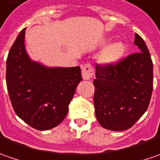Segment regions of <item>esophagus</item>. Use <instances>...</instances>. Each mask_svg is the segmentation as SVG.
<instances>
[{"mask_svg":"<svg viewBox=\"0 0 160 160\" xmlns=\"http://www.w3.org/2000/svg\"><path fill=\"white\" fill-rule=\"evenodd\" d=\"M94 75V69L90 63H85L82 66V77L84 80H90Z\"/></svg>","mask_w":160,"mask_h":160,"instance_id":"obj_1","label":"esophagus"}]
</instances>
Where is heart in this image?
Masks as SVG:
<instances>
[{"mask_svg":"<svg viewBox=\"0 0 160 160\" xmlns=\"http://www.w3.org/2000/svg\"><path fill=\"white\" fill-rule=\"evenodd\" d=\"M125 51L124 45L120 42L114 43L108 47L102 54V59L105 63H113L121 58Z\"/></svg>","mask_w":160,"mask_h":160,"instance_id":"heart-1","label":"heart"}]
</instances>
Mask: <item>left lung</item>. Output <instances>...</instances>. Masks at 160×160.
Here are the masks:
<instances>
[{
    "label": "left lung",
    "mask_w": 160,
    "mask_h": 160,
    "mask_svg": "<svg viewBox=\"0 0 160 160\" xmlns=\"http://www.w3.org/2000/svg\"><path fill=\"white\" fill-rule=\"evenodd\" d=\"M138 52L113 63L97 64L94 105L102 128L123 131L145 112L153 88V63L145 42L135 33Z\"/></svg>",
    "instance_id": "1"
}]
</instances>
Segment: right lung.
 I'll return each mask as SVG.
<instances>
[{
  "label": "right lung",
  "mask_w": 160,
  "mask_h": 160,
  "mask_svg": "<svg viewBox=\"0 0 160 160\" xmlns=\"http://www.w3.org/2000/svg\"><path fill=\"white\" fill-rule=\"evenodd\" d=\"M25 28L8 52L6 82L16 114L37 130L57 127L66 117L82 80L80 66L47 68L31 61L25 49Z\"/></svg>",
  "instance_id": "add662e5"
}]
</instances>
